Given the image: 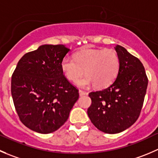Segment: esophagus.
<instances>
[{"instance_id":"esophagus-1","label":"esophagus","mask_w":158,"mask_h":158,"mask_svg":"<svg viewBox=\"0 0 158 158\" xmlns=\"http://www.w3.org/2000/svg\"><path fill=\"white\" fill-rule=\"evenodd\" d=\"M79 96H84V95H86L87 93L85 91H82V90H79Z\"/></svg>"}]
</instances>
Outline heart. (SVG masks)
<instances>
[{
	"label": "heart",
	"mask_w": 158,
	"mask_h": 158,
	"mask_svg": "<svg viewBox=\"0 0 158 158\" xmlns=\"http://www.w3.org/2000/svg\"><path fill=\"white\" fill-rule=\"evenodd\" d=\"M120 58L112 48H98L79 52L74 56V60L65 57L61 62V68L65 77L76 82L83 75L85 77L77 81L80 87L93 84L101 89L110 85L116 79L120 69Z\"/></svg>",
	"instance_id": "b5f03b06"
}]
</instances>
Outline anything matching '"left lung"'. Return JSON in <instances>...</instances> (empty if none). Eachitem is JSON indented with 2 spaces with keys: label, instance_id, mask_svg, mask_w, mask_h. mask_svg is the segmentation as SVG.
<instances>
[{
  "label": "left lung",
  "instance_id": "obj_1",
  "mask_svg": "<svg viewBox=\"0 0 158 158\" xmlns=\"http://www.w3.org/2000/svg\"><path fill=\"white\" fill-rule=\"evenodd\" d=\"M120 69L113 83L91 92L92 104L87 113L93 124L106 134H117L132 126L140 116L148 79L140 60L120 45L115 47Z\"/></svg>",
  "mask_w": 158,
  "mask_h": 158
}]
</instances>
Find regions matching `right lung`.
<instances>
[{
    "label": "right lung",
    "mask_w": 158,
    "mask_h": 158,
    "mask_svg": "<svg viewBox=\"0 0 158 158\" xmlns=\"http://www.w3.org/2000/svg\"><path fill=\"white\" fill-rule=\"evenodd\" d=\"M69 50L63 45H43L18 62L11 77L12 98L20 120L31 131H57L79 99V90L61 68Z\"/></svg>",
    "instance_id": "1"
}]
</instances>
